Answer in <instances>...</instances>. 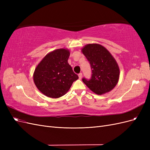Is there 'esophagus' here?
<instances>
[{
    "mask_svg": "<svg viewBox=\"0 0 150 150\" xmlns=\"http://www.w3.org/2000/svg\"><path fill=\"white\" fill-rule=\"evenodd\" d=\"M79 79H82V78H83V74H82V73H80V74H79Z\"/></svg>",
    "mask_w": 150,
    "mask_h": 150,
    "instance_id": "obj_1",
    "label": "esophagus"
}]
</instances>
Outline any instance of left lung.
Returning a JSON list of instances; mask_svg holds the SVG:
<instances>
[{"label": "left lung", "instance_id": "8db88e82", "mask_svg": "<svg viewBox=\"0 0 150 150\" xmlns=\"http://www.w3.org/2000/svg\"><path fill=\"white\" fill-rule=\"evenodd\" d=\"M81 52L89 62L92 69L90 80L83 79V83L93 93L102 95L115 88L120 79V68L111 54L102 45L88 44Z\"/></svg>", "mask_w": 150, "mask_h": 150}]
</instances>
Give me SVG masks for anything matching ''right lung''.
Segmentation results:
<instances>
[{
	"label": "right lung",
	"mask_w": 150,
	"mask_h": 150,
	"mask_svg": "<svg viewBox=\"0 0 150 150\" xmlns=\"http://www.w3.org/2000/svg\"><path fill=\"white\" fill-rule=\"evenodd\" d=\"M69 50L58 49L49 52L35 67L33 80L44 95L59 98L66 94L78 76L68 63Z\"/></svg>",
	"instance_id": "obj_1"
}]
</instances>
